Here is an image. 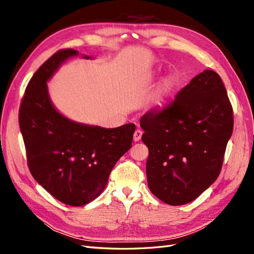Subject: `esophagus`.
Returning <instances> with one entry per match:
<instances>
[{"mask_svg": "<svg viewBox=\"0 0 254 254\" xmlns=\"http://www.w3.org/2000/svg\"><path fill=\"white\" fill-rule=\"evenodd\" d=\"M142 134H143V131L140 129H136L134 131V134H133V141L134 142H139L141 140L142 137Z\"/></svg>", "mask_w": 254, "mask_h": 254, "instance_id": "obj_1", "label": "esophagus"}]
</instances>
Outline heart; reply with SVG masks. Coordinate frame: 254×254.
Wrapping results in <instances>:
<instances>
[{"mask_svg": "<svg viewBox=\"0 0 254 254\" xmlns=\"http://www.w3.org/2000/svg\"><path fill=\"white\" fill-rule=\"evenodd\" d=\"M177 82L174 77L165 78L159 86L156 93L152 96L151 106L153 109H162L170 102L176 90Z\"/></svg>", "mask_w": 254, "mask_h": 254, "instance_id": "heart-1", "label": "heart"}]
</instances>
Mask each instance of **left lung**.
Instances as JSON below:
<instances>
[{
    "label": "left lung",
    "mask_w": 254,
    "mask_h": 254,
    "mask_svg": "<svg viewBox=\"0 0 254 254\" xmlns=\"http://www.w3.org/2000/svg\"><path fill=\"white\" fill-rule=\"evenodd\" d=\"M148 188L171 205L186 204L219 176L233 131V110L219 75L205 70L162 110L141 118Z\"/></svg>",
    "instance_id": "8db88e82"
}]
</instances>
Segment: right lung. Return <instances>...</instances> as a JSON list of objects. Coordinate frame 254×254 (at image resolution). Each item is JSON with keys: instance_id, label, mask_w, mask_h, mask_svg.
Returning a JSON list of instances; mask_svg holds the SVG:
<instances>
[{"instance_id": "1", "label": "right lung", "mask_w": 254, "mask_h": 254, "mask_svg": "<svg viewBox=\"0 0 254 254\" xmlns=\"http://www.w3.org/2000/svg\"><path fill=\"white\" fill-rule=\"evenodd\" d=\"M78 55L60 50L45 61L29 80L19 111L30 173L53 197L73 206L101 195L115 163L131 147L135 130L134 124L109 129L80 124L54 107L47 82L66 59Z\"/></svg>"}]
</instances>
